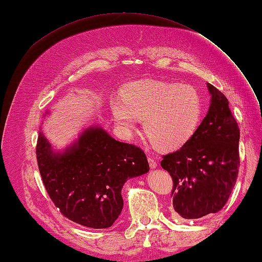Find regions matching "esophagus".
<instances>
[{"instance_id":"esophagus-1","label":"esophagus","mask_w":262,"mask_h":262,"mask_svg":"<svg viewBox=\"0 0 262 262\" xmlns=\"http://www.w3.org/2000/svg\"><path fill=\"white\" fill-rule=\"evenodd\" d=\"M147 161H148V164H149V167L150 168H156L157 167V163H156V161L154 160L153 157H147Z\"/></svg>"}]
</instances>
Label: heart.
<instances>
[{
    "label": "heart",
    "mask_w": 262,
    "mask_h": 262,
    "mask_svg": "<svg viewBox=\"0 0 262 262\" xmlns=\"http://www.w3.org/2000/svg\"><path fill=\"white\" fill-rule=\"evenodd\" d=\"M119 128L130 137L140 120L155 147L175 149L191 140L200 124L203 99L195 87L170 81H138L110 101Z\"/></svg>",
    "instance_id": "b5f03b06"
}]
</instances>
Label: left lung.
Masks as SVG:
<instances>
[{
    "label": "left lung",
    "instance_id": "obj_1",
    "mask_svg": "<svg viewBox=\"0 0 262 262\" xmlns=\"http://www.w3.org/2000/svg\"><path fill=\"white\" fill-rule=\"evenodd\" d=\"M208 89L210 108L194 136L161 162L172 178L173 210L184 219L223 209L238 175V124L225 95L211 84Z\"/></svg>",
    "mask_w": 262,
    "mask_h": 262
}]
</instances>
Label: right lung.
<instances>
[{
	"instance_id": "right-lung-1",
	"label": "right lung",
	"mask_w": 262,
	"mask_h": 262,
	"mask_svg": "<svg viewBox=\"0 0 262 262\" xmlns=\"http://www.w3.org/2000/svg\"><path fill=\"white\" fill-rule=\"evenodd\" d=\"M38 168L50 199L69 220L86 227H110L123 208L121 189L149 170L140 147L119 142L99 126L86 129L63 153L42 133L36 146Z\"/></svg>"
}]
</instances>
